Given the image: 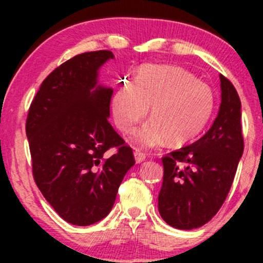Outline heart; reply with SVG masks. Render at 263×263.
Returning a JSON list of instances; mask_svg holds the SVG:
<instances>
[{
    "label": "heart",
    "mask_w": 263,
    "mask_h": 263,
    "mask_svg": "<svg viewBox=\"0 0 263 263\" xmlns=\"http://www.w3.org/2000/svg\"><path fill=\"white\" fill-rule=\"evenodd\" d=\"M199 116L195 112L194 107L184 101L183 99H173V100L159 102L153 107L151 114L149 123L152 127L162 129L167 125L172 123H198ZM137 141L144 146H153L156 144L157 134L152 128H147L141 131L137 135Z\"/></svg>",
    "instance_id": "b5f03b06"
}]
</instances>
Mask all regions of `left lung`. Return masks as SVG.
I'll use <instances>...</instances> for the list:
<instances>
[{"label": "left lung", "instance_id": "left-lung-1", "mask_svg": "<svg viewBox=\"0 0 263 263\" xmlns=\"http://www.w3.org/2000/svg\"><path fill=\"white\" fill-rule=\"evenodd\" d=\"M110 50L75 55L48 75L26 122L34 182L62 219L78 226L112 209L135 164L131 147L107 121L114 90L99 84Z\"/></svg>", "mask_w": 263, "mask_h": 263}]
</instances>
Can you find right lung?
I'll return each mask as SVG.
<instances>
[{"label":"right lung","mask_w":263,"mask_h":263,"mask_svg":"<svg viewBox=\"0 0 263 263\" xmlns=\"http://www.w3.org/2000/svg\"><path fill=\"white\" fill-rule=\"evenodd\" d=\"M241 102L221 87L218 117L200 140L163 157L158 210L168 225L192 230L206 224L229 194L243 152Z\"/></svg>","instance_id":"right-lung-1"}]
</instances>
